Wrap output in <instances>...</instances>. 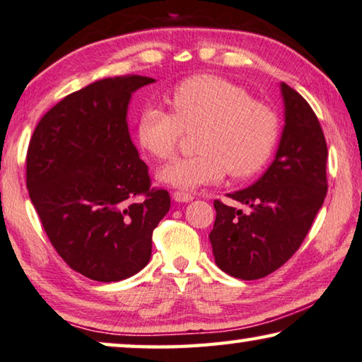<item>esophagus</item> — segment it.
Returning a JSON list of instances; mask_svg holds the SVG:
<instances>
[{
  "label": "esophagus",
  "instance_id": "obj_1",
  "mask_svg": "<svg viewBox=\"0 0 362 362\" xmlns=\"http://www.w3.org/2000/svg\"><path fill=\"white\" fill-rule=\"evenodd\" d=\"M173 199H175V202H191L194 197L191 196V194H187V192L175 191L173 192Z\"/></svg>",
  "mask_w": 362,
  "mask_h": 362
}]
</instances>
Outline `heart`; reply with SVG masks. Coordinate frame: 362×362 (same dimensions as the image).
<instances>
[{
  "label": "heart",
  "instance_id": "obj_1",
  "mask_svg": "<svg viewBox=\"0 0 362 362\" xmlns=\"http://www.w3.org/2000/svg\"><path fill=\"white\" fill-rule=\"evenodd\" d=\"M171 113L148 107L137 123V139L157 160L176 153L182 132H196L197 155L181 158L158 171V181L182 191L214 185L226 171L246 180L264 168L274 153L280 118L276 111L233 82L196 76L177 86L170 97Z\"/></svg>",
  "mask_w": 362,
  "mask_h": 362
}]
</instances>
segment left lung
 Segmentation results:
<instances>
[{
	"instance_id": "left-lung-1",
	"label": "left lung",
	"mask_w": 362,
	"mask_h": 362,
	"mask_svg": "<svg viewBox=\"0 0 362 362\" xmlns=\"http://www.w3.org/2000/svg\"><path fill=\"white\" fill-rule=\"evenodd\" d=\"M285 126L274 162L252 186L228 197L243 209L215 200L209 239L215 264L241 280L272 274L298 251L327 194V144L309 103L280 84Z\"/></svg>"
}]
</instances>
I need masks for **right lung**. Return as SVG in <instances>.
Returning a JSON list of instances; mask_svg holds the SVG:
<instances>
[{
  "mask_svg": "<svg viewBox=\"0 0 362 362\" xmlns=\"http://www.w3.org/2000/svg\"><path fill=\"white\" fill-rule=\"evenodd\" d=\"M153 82L137 74L92 82L54 105L30 139L33 207L64 262L90 280L141 272L155 226L170 210L168 191L150 189L127 126L132 93Z\"/></svg>",
  "mask_w": 362,
  "mask_h": 362,
  "instance_id": "add662e5",
  "label": "right lung"
}]
</instances>
